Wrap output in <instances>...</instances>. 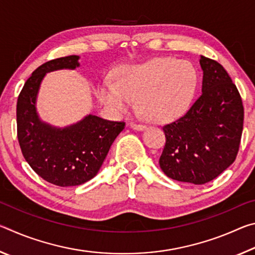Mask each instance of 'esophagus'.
Returning <instances> with one entry per match:
<instances>
[{
  "instance_id": "34e87169",
  "label": "esophagus",
  "mask_w": 255,
  "mask_h": 255,
  "mask_svg": "<svg viewBox=\"0 0 255 255\" xmlns=\"http://www.w3.org/2000/svg\"><path fill=\"white\" fill-rule=\"evenodd\" d=\"M130 127L133 129V130H137V131H143L146 129V126H144V125H137V124H130Z\"/></svg>"
}]
</instances>
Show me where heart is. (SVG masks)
<instances>
[{"label": "heart", "mask_w": 255, "mask_h": 255, "mask_svg": "<svg viewBox=\"0 0 255 255\" xmlns=\"http://www.w3.org/2000/svg\"><path fill=\"white\" fill-rule=\"evenodd\" d=\"M197 85L198 75L191 64L157 57L143 64L120 66L115 82L102 83L98 96L115 116L126 114L138 99V106L146 116L165 123L187 110Z\"/></svg>", "instance_id": "1"}]
</instances>
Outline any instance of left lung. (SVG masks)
Here are the masks:
<instances>
[{
	"mask_svg": "<svg viewBox=\"0 0 255 255\" xmlns=\"http://www.w3.org/2000/svg\"><path fill=\"white\" fill-rule=\"evenodd\" d=\"M201 96L187 114L163 127L159 166L169 178L193 184L214 180L235 161L244 109L236 85L221 64L201 56Z\"/></svg>",
	"mask_w": 255,
	"mask_h": 255,
	"instance_id": "8db88e82",
	"label": "left lung"
}]
</instances>
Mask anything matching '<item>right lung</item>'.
I'll list each match as a JSON object with an SVG mask.
<instances>
[{
  "label": "right lung",
  "mask_w": 255,
  "mask_h": 255,
  "mask_svg": "<svg viewBox=\"0 0 255 255\" xmlns=\"http://www.w3.org/2000/svg\"><path fill=\"white\" fill-rule=\"evenodd\" d=\"M80 56L49 60L25 82L16 103V125L21 150L36 173L58 187H74L93 179L125 123L86 115L70 126L58 127L39 117L37 99L47 73L76 70Z\"/></svg>",
  "instance_id": "1"
}]
</instances>
